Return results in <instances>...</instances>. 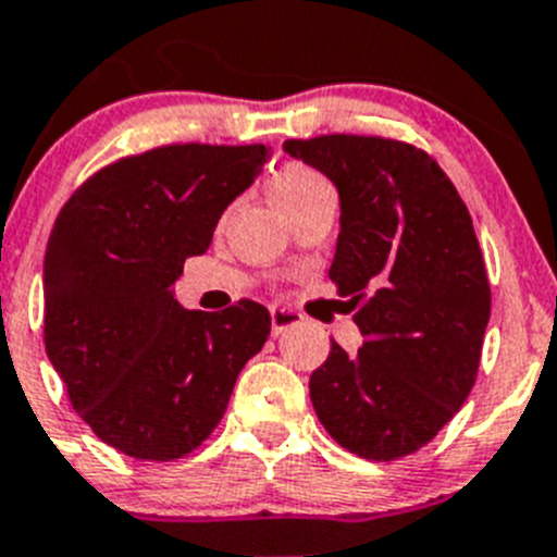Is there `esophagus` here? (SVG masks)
<instances>
[{"instance_id":"1","label":"esophagus","mask_w":557,"mask_h":557,"mask_svg":"<svg viewBox=\"0 0 557 557\" xmlns=\"http://www.w3.org/2000/svg\"><path fill=\"white\" fill-rule=\"evenodd\" d=\"M297 324H302V313H297V310H290V308H272V333L274 335H283L285 330L297 327Z\"/></svg>"}]
</instances>
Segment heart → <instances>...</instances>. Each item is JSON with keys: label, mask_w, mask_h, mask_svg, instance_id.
I'll use <instances>...</instances> for the list:
<instances>
[{"label": "heart", "mask_w": 557, "mask_h": 557, "mask_svg": "<svg viewBox=\"0 0 557 557\" xmlns=\"http://www.w3.org/2000/svg\"><path fill=\"white\" fill-rule=\"evenodd\" d=\"M324 177L319 172H313L305 163H285L280 172H274L272 183H269V194H272V202L277 205L283 213H288L290 208H297L305 197H310L313 191L324 188Z\"/></svg>", "instance_id": "heart-1"}]
</instances>
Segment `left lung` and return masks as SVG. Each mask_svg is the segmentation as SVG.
Segmentation results:
<instances>
[{"mask_svg":"<svg viewBox=\"0 0 557 557\" xmlns=\"http://www.w3.org/2000/svg\"><path fill=\"white\" fill-rule=\"evenodd\" d=\"M285 152L327 174L341 197L330 280L363 347L333 341L310 374L319 422L366 460L422 449L478 380L491 285L472 216L424 149L383 135L290 138Z\"/></svg>","mask_w":557,"mask_h":557,"instance_id":"left-lung-1","label":"left lung"}]
</instances>
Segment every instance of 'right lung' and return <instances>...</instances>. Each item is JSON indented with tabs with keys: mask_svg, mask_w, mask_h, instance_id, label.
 <instances>
[{
	"mask_svg": "<svg viewBox=\"0 0 557 557\" xmlns=\"http://www.w3.org/2000/svg\"><path fill=\"white\" fill-rule=\"evenodd\" d=\"M263 144H166L85 180L54 219L44 258V344L69 403L104 444L177 460L208 438L247 360L272 333L252 299L222 313L172 294L188 255L258 177Z\"/></svg>",
	"mask_w": 557,
	"mask_h": 557,
	"instance_id": "right-lung-1",
	"label": "right lung"
}]
</instances>
